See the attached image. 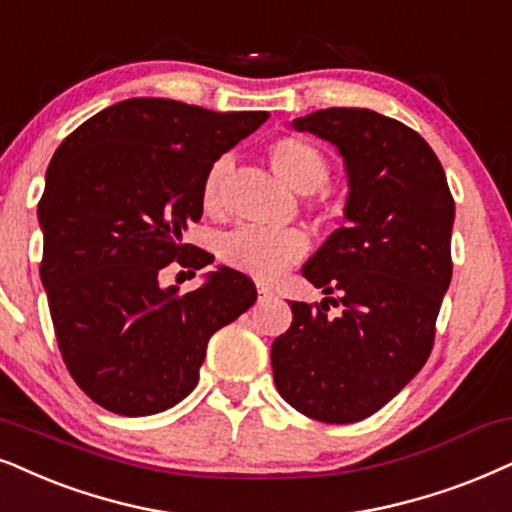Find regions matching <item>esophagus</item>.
Returning <instances> with one entry per match:
<instances>
[{"instance_id": "obj_1", "label": "esophagus", "mask_w": 512, "mask_h": 512, "mask_svg": "<svg viewBox=\"0 0 512 512\" xmlns=\"http://www.w3.org/2000/svg\"><path fill=\"white\" fill-rule=\"evenodd\" d=\"M257 297H260V300H269V297H274V293H271V288L267 286H257Z\"/></svg>"}]
</instances>
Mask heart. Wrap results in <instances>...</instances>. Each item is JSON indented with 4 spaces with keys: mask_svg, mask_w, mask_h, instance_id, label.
<instances>
[{
    "mask_svg": "<svg viewBox=\"0 0 512 512\" xmlns=\"http://www.w3.org/2000/svg\"><path fill=\"white\" fill-rule=\"evenodd\" d=\"M271 170L288 189L297 193H314L328 181L331 167L326 155L312 141L302 137H281L267 148ZM231 170V160L219 158L212 163L203 181L205 210L217 212L222 208L224 179ZM309 248L307 236L300 229H260V226H238L219 241V255L231 269L243 271L257 281H274L302 260Z\"/></svg>",
    "mask_w": 512,
    "mask_h": 512,
    "instance_id": "b5f03b06",
    "label": "heart"
}]
</instances>
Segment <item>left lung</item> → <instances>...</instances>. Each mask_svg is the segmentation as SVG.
Listing matches in <instances>:
<instances>
[{
    "instance_id": "obj_1",
    "label": "left lung",
    "mask_w": 512,
    "mask_h": 512,
    "mask_svg": "<svg viewBox=\"0 0 512 512\" xmlns=\"http://www.w3.org/2000/svg\"><path fill=\"white\" fill-rule=\"evenodd\" d=\"M338 148L347 224L302 267L321 304L290 302L293 323L271 345L276 390L321 423H357L383 409L425 366L451 283L454 198L428 141L368 108H326L293 120ZM334 297L331 298L330 295ZM338 303V317L327 302Z\"/></svg>"
}]
</instances>
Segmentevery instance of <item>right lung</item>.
Returning a JSON list of instances; mask_svg holds the SVG:
<instances>
[{"label": "right lung", "mask_w": 512, "mask_h": 512, "mask_svg": "<svg viewBox=\"0 0 512 512\" xmlns=\"http://www.w3.org/2000/svg\"><path fill=\"white\" fill-rule=\"evenodd\" d=\"M267 118L139 96L103 108L56 148L37 208L40 276L63 361L103 409L129 418L172 409L196 387L208 340L257 300L236 269L208 271L186 295L160 286V271L212 262L181 234L203 215L212 163Z\"/></svg>", "instance_id": "add662e5"}]
</instances>
